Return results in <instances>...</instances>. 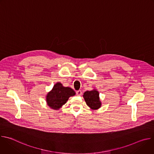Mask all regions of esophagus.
<instances>
[{
    "mask_svg": "<svg viewBox=\"0 0 154 154\" xmlns=\"http://www.w3.org/2000/svg\"><path fill=\"white\" fill-rule=\"evenodd\" d=\"M76 94H77V96H81L82 94V92L81 90H79L76 92Z\"/></svg>",
    "mask_w": 154,
    "mask_h": 154,
    "instance_id": "1",
    "label": "esophagus"
}]
</instances>
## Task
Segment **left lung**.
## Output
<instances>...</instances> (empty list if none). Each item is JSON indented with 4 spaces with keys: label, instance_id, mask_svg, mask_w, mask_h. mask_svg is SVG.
<instances>
[{
    "label": "left lung",
    "instance_id": "left-lung-1",
    "mask_svg": "<svg viewBox=\"0 0 154 154\" xmlns=\"http://www.w3.org/2000/svg\"><path fill=\"white\" fill-rule=\"evenodd\" d=\"M86 105L91 109L96 110L102 106V102L99 97V93L96 89L91 91H86L83 96Z\"/></svg>",
    "mask_w": 154,
    "mask_h": 154
}]
</instances>
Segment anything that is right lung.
I'll list each match as a JSON object with an SVG mask.
<instances>
[{
	"mask_svg": "<svg viewBox=\"0 0 154 154\" xmlns=\"http://www.w3.org/2000/svg\"><path fill=\"white\" fill-rule=\"evenodd\" d=\"M75 95V92L70 87H65L60 82L55 83L46 96L47 105L53 109L58 110L69 98Z\"/></svg>",
	"mask_w": 154,
	"mask_h": 154,
	"instance_id": "add662e5",
	"label": "right lung"
}]
</instances>
